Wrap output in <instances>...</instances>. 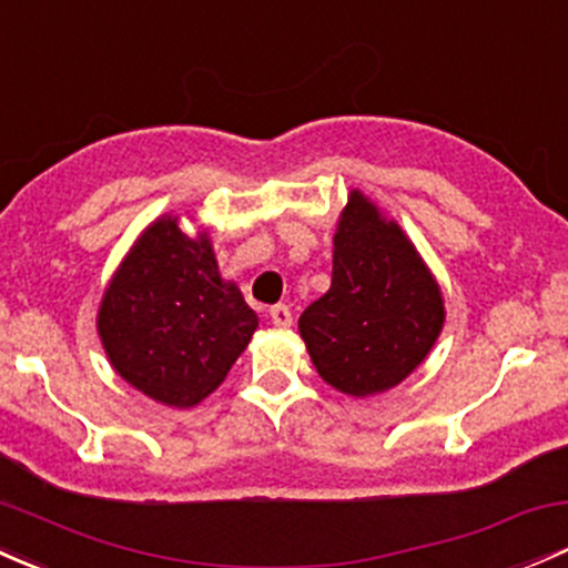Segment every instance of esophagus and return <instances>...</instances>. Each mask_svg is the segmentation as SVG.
Segmentation results:
<instances>
[{"label":"esophagus","instance_id":"obj_1","mask_svg":"<svg viewBox=\"0 0 568 568\" xmlns=\"http://www.w3.org/2000/svg\"><path fill=\"white\" fill-rule=\"evenodd\" d=\"M268 315H272V324L280 326V329H288V326L294 324V313H291L288 304H274V307L268 310Z\"/></svg>","mask_w":568,"mask_h":568}]
</instances>
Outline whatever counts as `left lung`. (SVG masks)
<instances>
[{"mask_svg":"<svg viewBox=\"0 0 568 568\" xmlns=\"http://www.w3.org/2000/svg\"><path fill=\"white\" fill-rule=\"evenodd\" d=\"M332 244V285L302 313L300 334L332 389L384 394L433 351L444 294L397 220L362 190H351Z\"/></svg>","mask_w":568,"mask_h":568,"instance_id":"8db88e82","label":"left lung"}]
</instances>
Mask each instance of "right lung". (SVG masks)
<instances>
[{"label":"right lung","mask_w":568,"mask_h":568,"mask_svg":"<svg viewBox=\"0 0 568 568\" xmlns=\"http://www.w3.org/2000/svg\"><path fill=\"white\" fill-rule=\"evenodd\" d=\"M258 315L220 274L209 231L187 236L160 214L116 266L98 307V334L116 375L169 408H193L239 359Z\"/></svg>","instance_id":"add662e5"}]
</instances>
